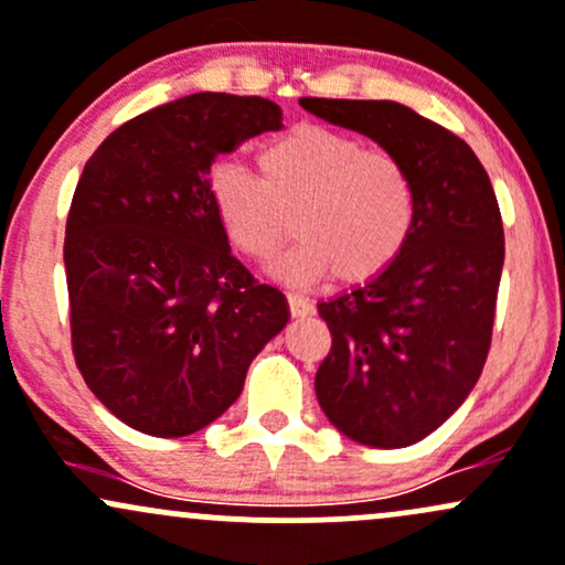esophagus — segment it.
Returning a JSON list of instances; mask_svg holds the SVG:
<instances>
[{"label": "esophagus", "mask_w": 565, "mask_h": 565, "mask_svg": "<svg viewBox=\"0 0 565 565\" xmlns=\"http://www.w3.org/2000/svg\"><path fill=\"white\" fill-rule=\"evenodd\" d=\"M287 306H289V313H292V316L313 313V302L306 300V297H300V295H287Z\"/></svg>", "instance_id": "1"}]
</instances>
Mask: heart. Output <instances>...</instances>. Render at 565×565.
<instances>
[{
    "label": "heart",
    "mask_w": 565,
    "mask_h": 565,
    "mask_svg": "<svg viewBox=\"0 0 565 565\" xmlns=\"http://www.w3.org/2000/svg\"><path fill=\"white\" fill-rule=\"evenodd\" d=\"M257 163L259 177L238 160H220L209 173L216 220L244 257L273 263L292 238V222L300 244L281 265L292 284L330 273L340 284H370L405 254L418 188L399 154L300 122L268 141Z\"/></svg>",
    "instance_id": "1"
}]
</instances>
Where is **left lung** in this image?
I'll use <instances>...</instances> for the list:
<instances>
[{"label":"left lung","instance_id":"obj_1","mask_svg":"<svg viewBox=\"0 0 565 565\" xmlns=\"http://www.w3.org/2000/svg\"><path fill=\"white\" fill-rule=\"evenodd\" d=\"M313 115L399 154L418 188L405 254L375 281L319 302L332 334L316 396L345 437L405 448L454 415L482 373L504 225L472 147L396 102L300 98Z\"/></svg>","mask_w":565,"mask_h":565}]
</instances>
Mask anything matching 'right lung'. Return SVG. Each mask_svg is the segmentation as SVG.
<instances>
[{
  "instance_id": "right-lung-1",
  "label": "right lung",
  "mask_w": 565,
  "mask_h": 565,
  "mask_svg": "<svg viewBox=\"0 0 565 565\" xmlns=\"http://www.w3.org/2000/svg\"><path fill=\"white\" fill-rule=\"evenodd\" d=\"M281 128L259 96L192 93L98 145L66 216L72 353L111 415L184 437L238 399L287 300L231 252L209 198L222 152Z\"/></svg>"
}]
</instances>
